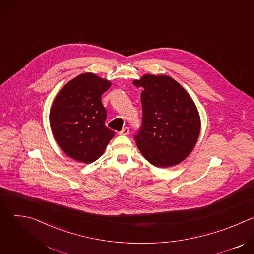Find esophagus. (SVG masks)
<instances>
[{"label":"esophagus","mask_w":254,"mask_h":254,"mask_svg":"<svg viewBox=\"0 0 254 254\" xmlns=\"http://www.w3.org/2000/svg\"><path fill=\"white\" fill-rule=\"evenodd\" d=\"M128 133H129V128H128L127 127H124V128L119 132V134H121V135H127Z\"/></svg>","instance_id":"esophagus-1"}]
</instances>
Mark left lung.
<instances>
[{"label":"left lung","instance_id":"8db88e82","mask_svg":"<svg viewBox=\"0 0 254 254\" xmlns=\"http://www.w3.org/2000/svg\"><path fill=\"white\" fill-rule=\"evenodd\" d=\"M133 85L142 87V123L134 135L142 156L158 168L186 159L198 140L201 122L197 107L175 79L144 74Z\"/></svg>","mask_w":254,"mask_h":254}]
</instances>
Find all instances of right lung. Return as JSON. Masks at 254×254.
Segmentation results:
<instances>
[{"label":"right lung","mask_w":254,"mask_h":254,"mask_svg":"<svg viewBox=\"0 0 254 254\" xmlns=\"http://www.w3.org/2000/svg\"><path fill=\"white\" fill-rule=\"evenodd\" d=\"M112 83L93 73H83L65 84L50 111V126L58 146L71 159L96 161L115 136L105 126L101 95Z\"/></svg>","instance_id":"obj_1"}]
</instances>
